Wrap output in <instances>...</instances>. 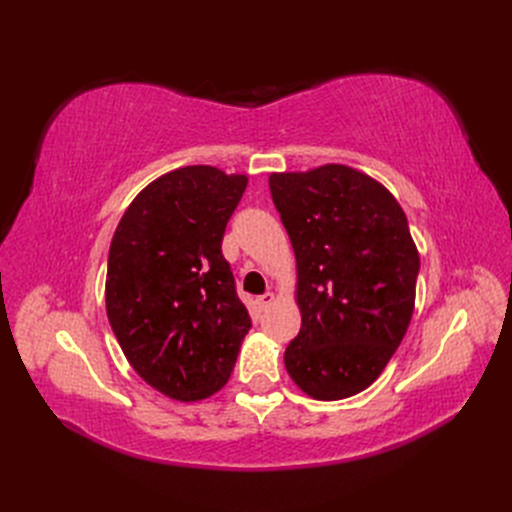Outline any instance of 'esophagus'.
Masks as SVG:
<instances>
[{
    "label": "esophagus",
    "instance_id": "1",
    "mask_svg": "<svg viewBox=\"0 0 512 512\" xmlns=\"http://www.w3.org/2000/svg\"><path fill=\"white\" fill-rule=\"evenodd\" d=\"M275 301V294L273 292H265V294H260V297L256 299V303H258V307L260 309H267L271 303Z\"/></svg>",
    "mask_w": 512,
    "mask_h": 512
}]
</instances>
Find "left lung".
<instances>
[{
    "instance_id": "left-lung-1",
    "label": "left lung",
    "mask_w": 512,
    "mask_h": 512,
    "mask_svg": "<svg viewBox=\"0 0 512 512\" xmlns=\"http://www.w3.org/2000/svg\"><path fill=\"white\" fill-rule=\"evenodd\" d=\"M269 188L297 258L301 331L284 365L309 397H352L382 374L414 312L421 258L406 213L344 164L271 173Z\"/></svg>"
}]
</instances>
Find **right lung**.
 Here are the masks:
<instances>
[{
    "label": "right lung",
    "instance_id": "right-lung-1",
    "mask_svg": "<svg viewBox=\"0 0 512 512\" xmlns=\"http://www.w3.org/2000/svg\"><path fill=\"white\" fill-rule=\"evenodd\" d=\"M245 175L183 166L151 181L115 230L106 316L126 359L177 401L218 393L252 327L222 256Z\"/></svg>",
    "mask_w": 512,
    "mask_h": 512
}]
</instances>
